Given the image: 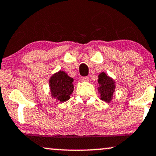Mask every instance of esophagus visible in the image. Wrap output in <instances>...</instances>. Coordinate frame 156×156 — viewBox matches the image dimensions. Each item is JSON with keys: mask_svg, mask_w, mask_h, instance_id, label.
Returning a JSON list of instances; mask_svg holds the SVG:
<instances>
[{"mask_svg": "<svg viewBox=\"0 0 156 156\" xmlns=\"http://www.w3.org/2000/svg\"><path fill=\"white\" fill-rule=\"evenodd\" d=\"M81 80L82 81H84V82H87L89 81V77L85 76V77H81Z\"/></svg>", "mask_w": 156, "mask_h": 156, "instance_id": "34e87169", "label": "esophagus"}]
</instances>
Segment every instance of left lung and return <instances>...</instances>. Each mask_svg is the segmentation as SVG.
I'll use <instances>...</instances> for the list:
<instances>
[{
    "label": "left lung",
    "mask_w": 156,
    "mask_h": 156,
    "mask_svg": "<svg viewBox=\"0 0 156 156\" xmlns=\"http://www.w3.org/2000/svg\"><path fill=\"white\" fill-rule=\"evenodd\" d=\"M98 83L99 84L98 90L101 95V99L109 103L112 101L115 89V84L113 79L109 77L105 73L102 72L98 75Z\"/></svg>",
    "instance_id": "left-lung-1"
}]
</instances>
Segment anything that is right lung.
I'll return each instance as SVG.
<instances>
[{
  "label": "right lung",
  "instance_id": "1",
  "mask_svg": "<svg viewBox=\"0 0 156 156\" xmlns=\"http://www.w3.org/2000/svg\"><path fill=\"white\" fill-rule=\"evenodd\" d=\"M73 82V78L68 76L64 71L60 70L52 75L49 81L52 97L61 102L69 100L74 90Z\"/></svg>",
  "mask_w": 156,
  "mask_h": 156
}]
</instances>
